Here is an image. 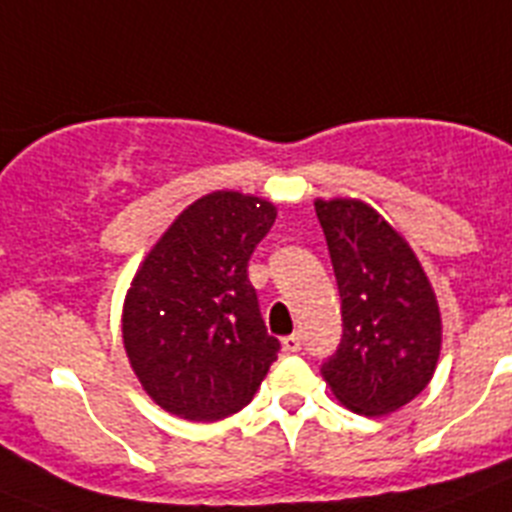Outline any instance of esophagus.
Instances as JSON below:
<instances>
[{
    "mask_svg": "<svg viewBox=\"0 0 512 512\" xmlns=\"http://www.w3.org/2000/svg\"><path fill=\"white\" fill-rule=\"evenodd\" d=\"M282 348H284V354H300V351H302V338L300 336L282 338Z\"/></svg>",
    "mask_w": 512,
    "mask_h": 512,
    "instance_id": "34e87169",
    "label": "esophagus"
}]
</instances>
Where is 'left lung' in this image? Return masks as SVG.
<instances>
[{"label": "left lung", "instance_id": "8db88e82", "mask_svg": "<svg viewBox=\"0 0 512 512\" xmlns=\"http://www.w3.org/2000/svg\"><path fill=\"white\" fill-rule=\"evenodd\" d=\"M341 295L343 336L320 372L338 400L374 418L425 390L441 315L415 253L364 202H315Z\"/></svg>", "mask_w": 512, "mask_h": 512}]
</instances>
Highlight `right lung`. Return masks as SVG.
Returning a JSON list of instances; mask_svg holds the SVG:
<instances>
[{"instance_id":"1","label":"right lung","mask_w":512,"mask_h":512,"mask_svg":"<svg viewBox=\"0 0 512 512\" xmlns=\"http://www.w3.org/2000/svg\"><path fill=\"white\" fill-rule=\"evenodd\" d=\"M274 205L212 192L153 246L122 312V341L143 390L169 413L220 420L246 408L282 343L269 336L248 261Z\"/></svg>"}]
</instances>
